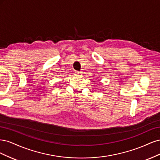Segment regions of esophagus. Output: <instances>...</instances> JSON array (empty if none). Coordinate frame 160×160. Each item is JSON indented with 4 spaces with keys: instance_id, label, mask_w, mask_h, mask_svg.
Returning a JSON list of instances; mask_svg holds the SVG:
<instances>
[{
    "instance_id": "34e87169",
    "label": "esophagus",
    "mask_w": 160,
    "mask_h": 160,
    "mask_svg": "<svg viewBox=\"0 0 160 160\" xmlns=\"http://www.w3.org/2000/svg\"><path fill=\"white\" fill-rule=\"evenodd\" d=\"M81 73H82V72H81V71H75V74H76L77 75H80Z\"/></svg>"
}]
</instances>
